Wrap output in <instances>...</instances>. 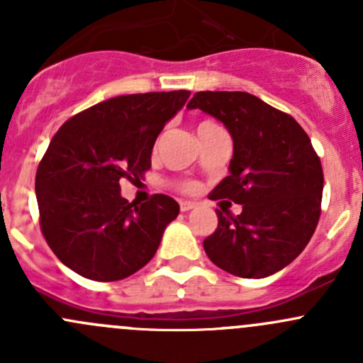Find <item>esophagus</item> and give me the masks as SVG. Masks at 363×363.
<instances>
[{
  "mask_svg": "<svg viewBox=\"0 0 363 363\" xmlns=\"http://www.w3.org/2000/svg\"><path fill=\"white\" fill-rule=\"evenodd\" d=\"M179 205H181L182 212H188V211H191V208H195V203L188 202V200H184V202H181Z\"/></svg>",
  "mask_w": 363,
  "mask_h": 363,
  "instance_id": "obj_1",
  "label": "esophagus"
}]
</instances>
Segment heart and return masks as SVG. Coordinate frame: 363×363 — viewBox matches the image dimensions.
<instances>
[{"mask_svg":"<svg viewBox=\"0 0 363 363\" xmlns=\"http://www.w3.org/2000/svg\"><path fill=\"white\" fill-rule=\"evenodd\" d=\"M214 128H219V126H218V124H216V123H212V121H202V123H200V126H199V131L214 130ZM184 188H186V189H189V188H191V186L186 184Z\"/></svg>","mask_w":363,"mask_h":363,"instance_id":"b5f03b06","label":"heart"}]
</instances>
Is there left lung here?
<instances>
[{
  "instance_id": "8db88e82",
  "label": "left lung",
  "mask_w": 363,
  "mask_h": 363,
  "mask_svg": "<svg viewBox=\"0 0 363 363\" xmlns=\"http://www.w3.org/2000/svg\"><path fill=\"white\" fill-rule=\"evenodd\" d=\"M188 108L216 117L232 135L230 175L211 199L242 205L239 216L216 211L205 252L246 279L279 272L303 251L321 214L323 170L311 138L290 113L242 91H200Z\"/></svg>"
}]
</instances>
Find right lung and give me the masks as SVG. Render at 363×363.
<instances>
[{"instance_id": "obj_1", "label": "right lung", "mask_w": 363, "mask_h": 363, "mask_svg": "<svg viewBox=\"0 0 363 363\" xmlns=\"http://www.w3.org/2000/svg\"><path fill=\"white\" fill-rule=\"evenodd\" d=\"M188 98L184 89L111 98L69 117L52 137L35 179L40 228L73 272L119 281L156 255L179 203L167 195L130 203L119 181L144 177L156 138Z\"/></svg>"}]
</instances>
